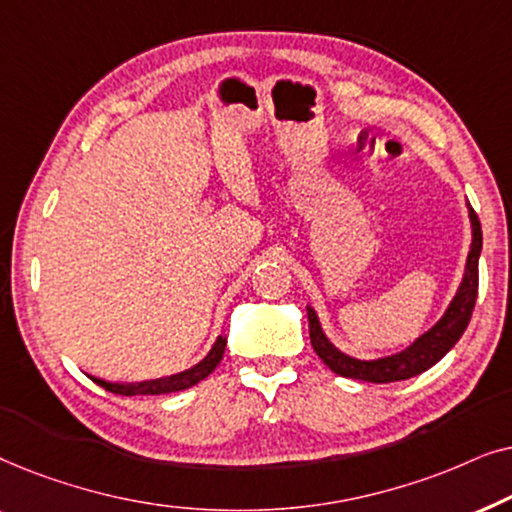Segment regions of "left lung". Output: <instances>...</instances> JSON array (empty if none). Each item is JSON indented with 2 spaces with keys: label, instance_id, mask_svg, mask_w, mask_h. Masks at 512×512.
Here are the masks:
<instances>
[{
  "label": "left lung",
  "instance_id": "obj_1",
  "mask_svg": "<svg viewBox=\"0 0 512 512\" xmlns=\"http://www.w3.org/2000/svg\"><path fill=\"white\" fill-rule=\"evenodd\" d=\"M468 219H471V251L466 258V272L461 279L457 293H454L452 303L447 305L443 317L436 321V326H431L429 331L412 342L410 347H405L403 352L382 356V359L363 361L356 356H349L340 352L331 340L326 338L324 328L319 324L317 312L307 305V319H310V340L314 352L335 375L352 377V380L361 382H375V384H387V382H401L408 377H415L424 370L443 359L450 349L457 345L461 335H464L468 321H471L475 298H478V261L482 251V228L478 221V214L473 212V207L468 205Z\"/></svg>",
  "mask_w": 512,
  "mask_h": 512
}]
</instances>
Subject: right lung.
I'll return each mask as SVG.
<instances>
[{
    "instance_id": "1",
    "label": "right lung",
    "mask_w": 512,
    "mask_h": 512,
    "mask_svg": "<svg viewBox=\"0 0 512 512\" xmlns=\"http://www.w3.org/2000/svg\"><path fill=\"white\" fill-rule=\"evenodd\" d=\"M226 342L228 340L219 335L212 345V349H209V354L200 363H195L193 368L184 370V373L160 377V380H149V382H139V384H118V382L100 380V377H90V380L118 396H158V394H172V391H184L188 387H193V384L205 380V377L212 373L216 366H219L223 359V352H226Z\"/></svg>"
}]
</instances>
